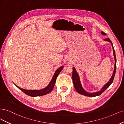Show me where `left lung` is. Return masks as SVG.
Segmentation results:
<instances>
[{
    "label": "left lung",
    "mask_w": 124,
    "mask_h": 124,
    "mask_svg": "<svg viewBox=\"0 0 124 124\" xmlns=\"http://www.w3.org/2000/svg\"><path fill=\"white\" fill-rule=\"evenodd\" d=\"M101 33L103 35H106V33L103 32H101ZM105 41H108L112 45V46L113 47V54H114V59H115V65H114V70L113 71V75L112 76V77L111 78V79H110V80L109 81V82H108L106 85H105L104 86L102 87V88L101 89V90H100V91L97 92H95V93H88L86 92L85 90H84L82 87L81 86L80 81V79H79V75L78 74V73H77L76 70L75 69L74 67L73 68V74H72V78H73V83L74 85V87L75 90H76V91L79 94L83 95L85 96H89V97H95V96H99L103 92H104L108 87H109V86L111 85V83L113 82V79L115 76V72H116V57H115V50L113 48V44L112 43V42L111 41L110 39L109 38L107 39H104Z\"/></svg>",
    "instance_id": "obj_1"
}]
</instances>
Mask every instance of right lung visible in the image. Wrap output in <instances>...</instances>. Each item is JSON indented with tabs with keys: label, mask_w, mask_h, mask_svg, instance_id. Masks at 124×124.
<instances>
[{
	"label": "right lung",
	"mask_w": 124,
	"mask_h": 124,
	"mask_svg": "<svg viewBox=\"0 0 124 124\" xmlns=\"http://www.w3.org/2000/svg\"><path fill=\"white\" fill-rule=\"evenodd\" d=\"M63 68V66H61L60 67H59L56 71H55L54 76H53V78H52L50 82L48 85L47 87H46L44 89H42L41 90H27L21 89V87L17 86V85H16V86L19 89H20L22 91H23V93H25L26 94H27L28 95L30 96L35 97V96H39L45 95L47 94H48L50 92H51L52 90H53L54 86L55 81H56L57 78L58 76V75L60 74V73L61 70H62Z\"/></svg>",
	"instance_id": "obj_1"
}]
</instances>
